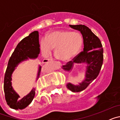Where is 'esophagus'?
<instances>
[{
    "label": "esophagus",
    "instance_id": "34e87169",
    "mask_svg": "<svg viewBox=\"0 0 120 120\" xmlns=\"http://www.w3.org/2000/svg\"><path fill=\"white\" fill-rule=\"evenodd\" d=\"M53 59L52 58H50V59H45L44 60H43V63H48V62H50V61H52Z\"/></svg>",
    "mask_w": 120,
    "mask_h": 120
}]
</instances>
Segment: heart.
<instances>
[{
	"label": "heart",
	"mask_w": 120,
	"mask_h": 120,
	"mask_svg": "<svg viewBox=\"0 0 120 120\" xmlns=\"http://www.w3.org/2000/svg\"><path fill=\"white\" fill-rule=\"evenodd\" d=\"M83 44L80 34L70 30H59L52 32L47 40L41 41V49L43 53L48 55L55 49V55L62 61H68L77 55Z\"/></svg>",
	"instance_id": "heart-1"
}]
</instances>
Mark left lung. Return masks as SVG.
I'll list each match as a JSON object with an SVG mask.
<instances>
[{
	"label": "left lung",
	"mask_w": 120,
	"mask_h": 120,
	"mask_svg": "<svg viewBox=\"0 0 120 120\" xmlns=\"http://www.w3.org/2000/svg\"><path fill=\"white\" fill-rule=\"evenodd\" d=\"M71 28L81 32L83 39L84 48L82 52L62 66L64 70H71L74 64H86L85 79L78 85L67 83V88L73 92H80L88 87L98 76L103 62V49L101 41L98 37L87 26L78 24L70 25Z\"/></svg>",
	"instance_id": "obj_1"
}]
</instances>
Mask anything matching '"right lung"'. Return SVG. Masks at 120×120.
<instances>
[{"label": "right lung", "instance_id": "obj_1", "mask_svg": "<svg viewBox=\"0 0 120 120\" xmlns=\"http://www.w3.org/2000/svg\"><path fill=\"white\" fill-rule=\"evenodd\" d=\"M40 53L38 32L34 31L25 37L17 44L8 61L4 78V89L6 101L11 108L14 109H23L32 102L35 95V89L33 88L31 91L23 98L15 92L11 84V75L15 68L20 62L28 58H36ZM41 67L40 66L37 75L39 78Z\"/></svg>", "mask_w": 120, "mask_h": 120}]
</instances>
